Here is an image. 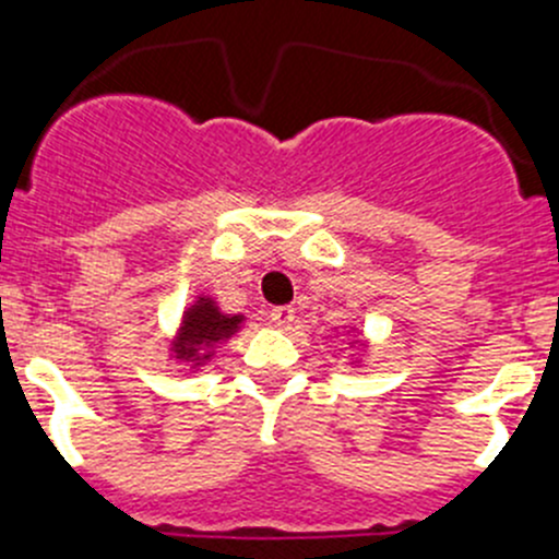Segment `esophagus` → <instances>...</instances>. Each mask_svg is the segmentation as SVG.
I'll list each match as a JSON object with an SVG mask.
<instances>
[{"mask_svg":"<svg viewBox=\"0 0 559 559\" xmlns=\"http://www.w3.org/2000/svg\"><path fill=\"white\" fill-rule=\"evenodd\" d=\"M270 322H273L275 328L286 330V328H289L292 322H295V308H292V306L273 308V311H270Z\"/></svg>","mask_w":559,"mask_h":559,"instance_id":"obj_1","label":"esophagus"}]
</instances>
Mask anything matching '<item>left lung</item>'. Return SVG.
<instances>
[{
	"label": "left lung",
	"instance_id": "left-lung-1",
	"mask_svg": "<svg viewBox=\"0 0 559 559\" xmlns=\"http://www.w3.org/2000/svg\"><path fill=\"white\" fill-rule=\"evenodd\" d=\"M352 346H357V349H366V344H362L360 338L352 341ZM352 366H360V357H352Z\"/></svg>",
	"mask_w": 559,
	"mask_h": 559
}]
</instances>
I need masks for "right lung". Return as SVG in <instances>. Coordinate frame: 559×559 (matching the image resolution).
Instances as JSON below:
<instances>
[{
  "mask_svg": "<svg viewBox=\"0 0 559 559\" xmlns=\"http://www.w3.org/2000/svg\"><path fill=\"white\" fill-rule=\"evenodd\" d=\"M246 317L242 313H224L210 295H199L191 306H186L177 335L169 344V355L191 368L207 366L221 344L240 333Z\"/></svg>",
  "mask_w": 559,
  "mask_h": 559,
  "instance_id": "1",
  "label": "right lung"
}]
</instances>
